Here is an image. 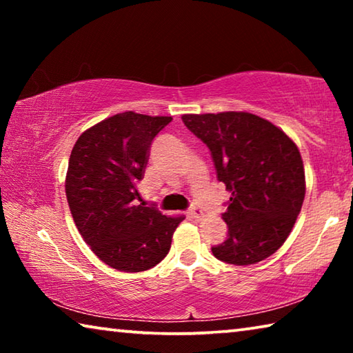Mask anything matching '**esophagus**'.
<instances>
[{"mask_svg": "<svg viewBox=\"0 0 353 353\" xmlns=\"http://www.w3.org/2000/svg\"><path fill=\"white\" fill-rule=\"evenodd\" d=\"M188 213L191 214V218H196V219H199V218L204 216V212H202V208L198 207V205H191Z\"/></svg>", "mask_w": 353, "mask_h": 353, "instance_id": "esophagus-1", "label": "esophagus"}]
</instances>
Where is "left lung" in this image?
Returning <instances> with one entry per match:
<instances>
[{
	"instance_id": "1",
	"label": "left lung",
	"mask_w": 353,
	"mask_h": 353,
	"mask_svg": "<svg viewBox=\"0 0 353 353\" xmlns=\"http://www.w3.org/2000/svg\"><path fill=\"white\" fill-rule=\"evenodd\" d=\"M210 149L216 179L230 191L223 219L225 240L212 246L218 260L254 265L282 246L305 198V171L283 130L248 112L183 115Z\"/></svg>"
}]
</instances>
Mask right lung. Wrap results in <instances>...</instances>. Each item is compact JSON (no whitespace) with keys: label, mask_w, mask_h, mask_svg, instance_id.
<instances>
[{"label":"right lung","mask_w":353,"mask_h":353,"mask_svg":"<svg viewBox=\"0 0 353 353\" xmlns=\"http://www.w3.org/2000/svg\"><path fill=\"white\" fill-rule=\"evenodd\" d=\"M171 121L118 113L87 129L71 151L65 182L70 212L94 255L113 270L140 272L162 261L183 219L135 204L148 149Z\"/></svg>","instance_id":"obj_1"}]
</instances>
